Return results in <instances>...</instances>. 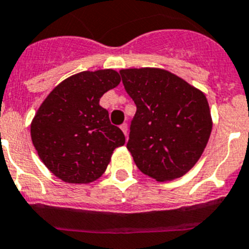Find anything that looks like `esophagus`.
<instances>
[{"label": "esophagus", "instance_id": "esophagus-1", "mask_svg": "<svg viewBox=\"0 0 249 249\" xmlns=\"http://www.w3.org/2000/svg\"><path fill=\"white\" fill-rule=\"evenodd\" d=\"M120 129L123 130V133H124L125 136L127 138V135H129V125H127L126 123H124V124L120 125Z\"/></svg>", "mask_w": 249, "mask_h": 249}]
</instances>
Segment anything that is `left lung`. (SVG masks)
Wrapping results in <instances>:
<instances>
[{"label":"left lung","instance_id":"8db88e82","mask_svg":"<svg viewBox=\"0 0 249 249\" xmlns=\"http://www.w3.org/2000/svg\"><path fill=\"white\" fill-rule=\"evenodd\" d=\"M136 104L126 147L142 174L172 181L196 165L208 142L212 116L200 89L166 69H122Z\"/></svg>","mask_w":249,"mask_h":249}]
</instances>
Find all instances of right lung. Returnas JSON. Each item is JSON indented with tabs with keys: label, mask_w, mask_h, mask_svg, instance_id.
Wrapping results in <instances>:
<instances>
[{
	"label": "right lung",
	"mask_w": 249,
	"mask_h": 249,
	"mask_svg": "<svg viewBox=\"0 0 249 249\" xmlns=\"http://www.w3.org/2000/svg\"><path fill=\"white\" fill-rule=\"evenodd\" d=\"M119 83L114 69L80 71L60 82L33 116V146L47 169L64 182L98 180L114 150L125 144L123 131L99 105L103 94Z\"/></svg>",
	"instance_id": "1"
}]
</instances>
